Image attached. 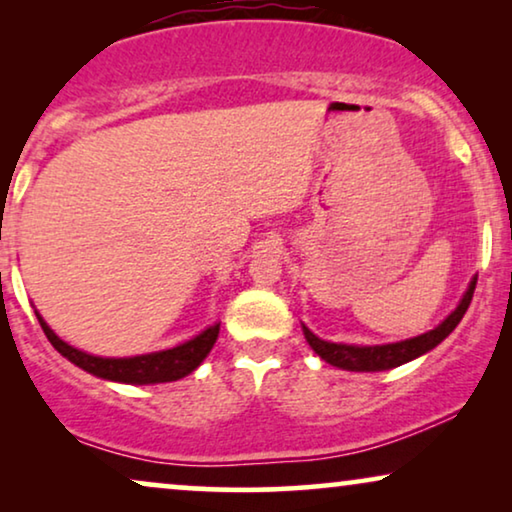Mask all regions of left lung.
Instances as JSON below:
<instances>
[{"mask_svg": "<svg viewBox=\"0 0 512 512\" xmlns=\"http://www.w3.org/2000/svg\"><path fill=\"white\" fill-rule=\"evenodd\" d=\"M475 282H478V275H475L471 282H468V289L464 296H461L459 305L447 314V317L440 321V324L433 328V331H426L417 338H408L401 342H389V345H345V342H331L321 340L319 335H314L310 328L303 324L305 340L310 342L314 354L321 356L326 363H331L335 368L352 370V373H377V370H391L403 366L412 359H419V356L431 352L433 347H438L447 335H450L473 300Z\"/></svg>", "mask_w": 512, "mask_h": 512, "instance_id": "1", "label": "left lung"}]
</instances>
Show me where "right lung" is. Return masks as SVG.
I'll list each match as a JSON object with an SVG mask.
<instances>
[{"label":"right lung","instance_id":"1","mask_svg":"<svg viewBox=\"0 0 512 512\" xmlns=\"http://www.w3.org/2000/svg\"><path fill=\"white\" fill-rule=\"evenodd\" d=\"M34 314H37L46 338L51 340V345L58 349L67 361H72L74 366H79L90 375L121 384H160L181 380V377L191 375L193 370L207 359V354L212 352L221 328V324L207 326L205 331L193 335L191 340L181 342V345H174L170 349H160V352L137 356H95L81 352V349H76L69 345V342L58 338L37 310H34Z\"/></svg>","mask_w":512,"mask_h":512}]
</instances>
